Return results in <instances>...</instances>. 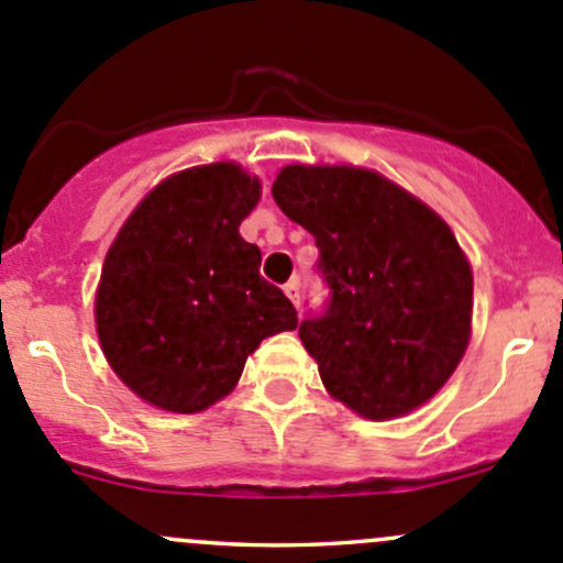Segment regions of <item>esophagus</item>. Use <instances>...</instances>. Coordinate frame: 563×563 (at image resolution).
<instances>
[{
	"label": "esophagus",
	"instance_id": "1",
	"mask_svg": "<svg viewBox=\"0 0 563 563\" xmlns=\"http://www.w3.org/2000/svg\"><path fill=\"white\" fill-rule=\"evenodd\" d=\"M284 292H287V298L292 300L295 306L300 303V282L298 279H289L287 284H284Z\"/></svg>",
	"mask_w": 563,
	"mask_h": 563
}]
</instances>
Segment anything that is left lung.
<instances>
[{"label": "left lung", "mask_w": 563, "mask_h": 563, "mask_svg": "<svg viewBox=\"0 0 563 563\" xmlns=\"http://www.w3.org/2000/svg\"><path fill=\"white\" fill-rule=\"evenodd\" d=\"M274 199L320 249L328 298L298 336L328 391L377 421L424 405L471 336V265L446 221L350 166H287Z\"/></svg>", "instance_id": "1"}]
</instances>
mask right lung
I'll return each instance as SVG.
<instances>
[{
    "mask_svg": "<svg viewBox=\"0 0 563 563\" xmlns=\"http://www.w3.org/2000/svg\"><path fill=\"white\" fill-rule=\"evenodd\" d=\"M257 199L260 180L241 166H194L153 188L106 254L100 347L155 408H210L263 339L298 325L287 295L260 276V249L238 232Z\"/></svg>",
    "mask_w": 563,
    "mask_h": 563,
    "instance_id": "obj_1",
    "label": "right lung"
}]
</instances>
